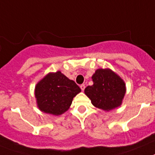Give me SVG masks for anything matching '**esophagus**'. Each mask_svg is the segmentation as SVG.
Listing matches in <instances>:
<instances>
[{"mask_svg":"<svg viewBox=\"0 0 155 155\" xmlns=\"http://www.w3.org/2000/svg\"><path fill=\"white\" fill-rule=\"evenodd\" d=\"M80 88H81V89L82 90V91H84V90H85V85H84V84H82V85H80Z\"/></svg>","mask_w":155,"mask_h":155,"instance_id":"1","label":"esophagus"}]
</instances>
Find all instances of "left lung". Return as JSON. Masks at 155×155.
Wrapping results in <instances>:
<instances>
[{
  "mask_svg": "<svg viewBox=\"0 0 155 155\" xmlns=\"http://www.w3.org/2000/svg\"><path fill=\"white\" fill-rule=\"evenodd\" d=\"M93 85L85 89V95L93 105L110 111L121 105L126 85L120 77L110 69H98L92 76Z\"/></svg>",
  "mask_w": 155,
  "mask_h": 155,
  "instance_id": "1",
  "label": "left lung"
}]
</instances>
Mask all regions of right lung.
I'll return each mask as SVG.
<instances>
[{
  "mask_svg": "<svg viewBox=\"0 0 155 155\" xmlns=\"http://www.w3.org/2000/svg\"><path fill=\"white\" fill-rule=\"evenodd\" d=\"M81 92L73 80L57 71L49 73L37 83L35 89L38 108L45 113L59 116L66 112L73 98Z\"/></svg>",
  "mask_w": 155,
  "mask_h": 155,
  "instance_id": "obj_1",
  "label": "right lung"
}]
</instances>
